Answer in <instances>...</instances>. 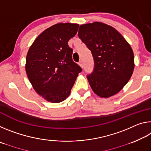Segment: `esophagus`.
<instances>
[{"label":"esophagus","instance_id":"obj_1","mask_svg":"<svg viewBox=\"0 0 151 151\" xmlns=\"http://www.w3.org/2000/svg\"><path fill=\"white\" fill-rule=\"evenodd\" d=\"M78 65H80V66L81 67H82V68H83L84 67V65H83V61H80V62L78 63Z\"/></svg>","mask_w":151,"mask_h":151}]
</instances>
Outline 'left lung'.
<instances>
[{"instance_id":"obj_1","label":"left lung","mask_w":151,"mask_h":151,"mask_svg":"<svg viewBox=\"0 0 151 151\" xmlns=\"http://www.w3.org/2000/svg\"><path fill=\"white\" fill-rule=\"evenodd\" d=\"M78 36L94 58L93 72L87 75L94 93L103 98L119 93L133 73L131 46L115 29L100 22L81 25Z\"/></svg>"}]
</instances>
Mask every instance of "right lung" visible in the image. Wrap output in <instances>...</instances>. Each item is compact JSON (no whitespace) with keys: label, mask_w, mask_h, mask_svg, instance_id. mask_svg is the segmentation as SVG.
Segmentation results:
<instances>
[{"label":"right lung","mask_w":151,"mask_h":151,"mask_svg":"<svg viewBox=\"0 0 151 151\" xmlns=\"http://www.w3.org/2000/svg\"><path fill=\"white\" fill-rule=\"evenodd\" d=\"M78 27L72 23L53 25L35 39L28 51L27 76L36 92L47 101H65L82 71L73 60V50L68 45Z\"/></svg>","instance_id":"obj_1"}]
</instances>
